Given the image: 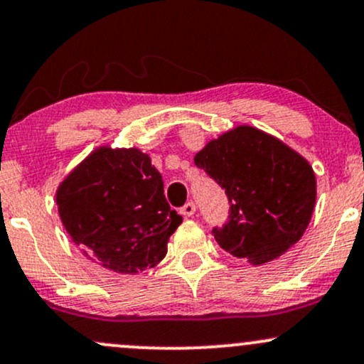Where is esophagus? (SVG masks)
Wrapping results in <instances>:
<instances>
[{"label":"esophagus","mask_w":364,"mask_h":364,"mask_svg":"<svg viewBox=\"0 0 364 364\" xmlns=\"http://www.w3.org/2000/svg\"><path fill=\"white\" fill-rule=\"evenodd\" d=\"M179 212H181V214L185 217H191L196 212V205L193 202H188L185 207H181V210H179Z\"/></svg>","instance_id":"34e87169"}]
</instances>
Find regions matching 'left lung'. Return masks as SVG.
Returning <instances> with one entry per match:
<instances>
[{"mask_svg": "<svg viewBox=\"0 0 364 364\" xmlns=\"http://www.w3.org/2000/svg\"><path fill=\"white\" fill-rule=\"evenodd\" d=\"M195 164L225 190L229 223L214 229L217 245L252 265H263L298 243L316 202L310 162L277 136L250 124L207 141Z\"/></svg>", "mask_w": 364, "mask_h": 364, "instance_id": "obj_1", "label": "left lung"}]
</instances>
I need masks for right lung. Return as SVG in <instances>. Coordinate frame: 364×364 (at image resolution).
Here are the masks:
<instances>
[{
  "mask_svg": "<svg viewBox=\"0 0 364 364\" xmlns=\"http://www.w3.org/2000/svg\"><path fill=\"white\" fill-rule=\"evenodd\" d=\"M56 205L82 253L116 274L156 267L183 223L166 202L161 173L139 147H95L58 185Z\"/></svg>",
  "mask_w": 364,
  "mask_h": 364,
  "instance_id": "1",
  "label": "right lung"
}]
</instances>
